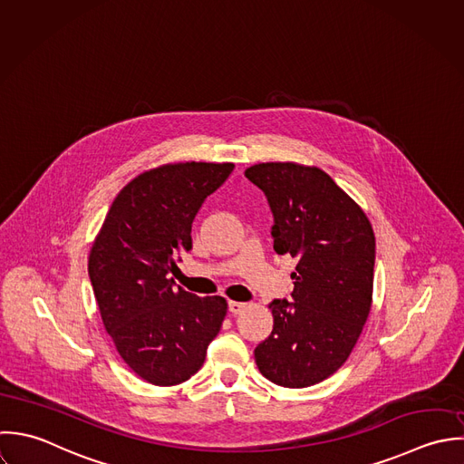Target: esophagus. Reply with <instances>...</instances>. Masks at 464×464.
Returning <instances> with one entry per match:
<instances>
[{
  "instance_id": "obj_1",
  "label": "esophagus",
  "mask_w": 464,
  "mask_h": 464,
  "mask_svg": "<svg viewBox=\"0 0 464 464\" xmlns=\"http://www.w3.org/2000/svg\"><path fill=\"white\" fill-rule=\"evenodd\" d=\"M245 308H246L245 303H236V301H230V303H228V311H230L232 314H237V313H241Z\"/></svg>"
}]
</instances>
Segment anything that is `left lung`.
I'll list each match as a JSON object with an SVG mask.
<instances>
[{
    "label": "left lung",
    "mask_w": 464,
    "mask_h": 464,
    "mask_svg": "<svg viewBox=\"0 0 464 464\" xmlns=\"http://www.w3.org/2000/svg\"><path fill=\"white\" fill-rule=\"evenodd\" d=\"M274 214V250L297 259L292 299H276L272 334L254 354L270 382L301 389L349 358L372 303L374 232L363 210L318 167L294 161L245 170Z\"/></svg>",
    "instance_id": "obj_1"
}]
</instances>
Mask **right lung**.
I'll use <instances>...</instances> for the list:
<instances>
[{"instance_id":"1","label":"right lung","mask_w":464,"mask_h":464,"mask_svg":"<svg viewBox=\"0 0 464 464\" xmlns=\"http://www.w3.org/2000/svg\"><path fill=\"white\" fill-rule=\"evenodd\" d=\"M234 163H167L139 174L115 198L88 274L106 331L142 380L170 387L196 374L227 314L219 295L174 286L176 256L192 248V221Z\"/></svg>"}]
</instances>
